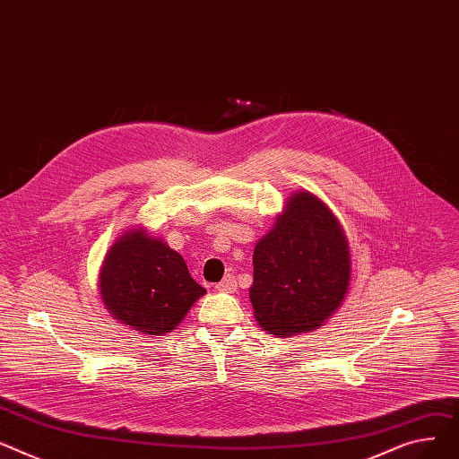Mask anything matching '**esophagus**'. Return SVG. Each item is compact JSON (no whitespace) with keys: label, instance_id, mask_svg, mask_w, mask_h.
Returning a JSON list of instances; mask_svg holds the SVG:
<instances>
[{"label":"esophagus","instance_id":"1","mask_svg":"<svg viewBox=\"0 0 459 459\" xmlns=\"http://www.w3.org/2000/svg\"><path fill=\"white\" fill-rule=\"evenodd\" d=\"M237 289V281L233 276H226L221 283H217V290L221 292H235Z\"/></svg>","mask_w":459,"mask_h":459}]
</instances>
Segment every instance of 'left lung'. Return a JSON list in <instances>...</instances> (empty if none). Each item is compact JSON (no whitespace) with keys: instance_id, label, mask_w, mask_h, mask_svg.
<instances>
[{"instance_id":"obj_1","label":"left lung","mask_w":459,"mask_h":459,"mask_svg":"<svg viewBox=\"0 0 459 459\" xmlns=\"http://www.w3.org/2000/svg\"><path fill=\"white\" fill-rule=\"evenodd\" d=\"M350 274L348 238L332 209L304 188L292 193L254 248L257 325L276 337L320 328L344 302Z\"/></svg>"}]
</instances>
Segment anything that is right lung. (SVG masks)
Instances as JSON below:
<instances>
[{
  "label": "right lung",
  "mask_w": 459,
  "mask_h": 459,
  "mask_svg": "<svg viewBox=\"0 0 459 459\" xmlns=\"http://www.w3.org/2000/svg\"><path fill=\"white\" fill-rule=\"evenodd\" d=\"M98 289L111 316L144 335L176 330L205 294L183 257L143 226L124 231L107 250Z\"/></svg>",
  "instance_id": "right-lung-1"
}]
</instances>
